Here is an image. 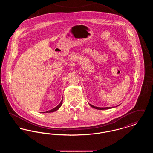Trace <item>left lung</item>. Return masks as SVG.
Listing matches in <instances>:
<instances>
[{"label": "left lung", "mask_w": 153, "mask_h": 153, "mask_svg": "<svg viewBox=\"0 0 153 153\" xmlns=\"http://www.w3.org/2000/svg\"><path fill=\"white\" fill-rule=\"evenodd\" d=\"M89 104L90 105V106H91L92 108H94L95 109H100V110H102V109H110V108H112L113 107H95L94 105H92V104H89Z\"/></svg>", "instance_id": "obj_1"}]
</instances>
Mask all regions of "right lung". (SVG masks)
<instances>
[{
  "label": "right lung",
  "instance_id": "1",
  "mask_svg": "<svg viewBox=\"0 0 153 153\" xmlns=\"http://www.w3.org/2000/svg\"><path fill=\"white\" fill-rule=\"evenodd\" d=\"M62 100H63V99H62V100H61V101L60 102V103L58 104V105L57 106V107H56L55 108H53V109H51V110H49V111H46L45 112L46 113H50V112H54V111H57V110H58L60 107H61V105H62ZM45 112H42V113H45Z\"/></svg>",
  "mask_w": 153,
  "mask_h": 153
}]
</instances>
